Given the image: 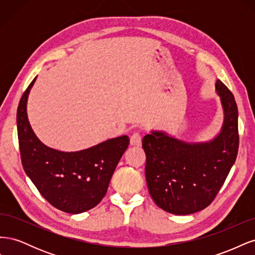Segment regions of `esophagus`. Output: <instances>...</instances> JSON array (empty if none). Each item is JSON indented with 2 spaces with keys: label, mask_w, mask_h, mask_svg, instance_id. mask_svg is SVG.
Wrapping results in <instances>:
<instances>
[{
  "label": "esophagus",
  "mask_w": 255,
  "mask_h": 255,
  "mask_svg": "<svg viewBox=\"0 0 255 255\" xmlns=\"http://www.w3.org/2000/svg\"><path fill=\"white\" fill-rule=\"evenodd\" d=\"M129 143L132 146H140L141 145V135L139 133H134L129 138Z\"/></svg>",
  "instance_id": "obj_1"
}]
</instances>
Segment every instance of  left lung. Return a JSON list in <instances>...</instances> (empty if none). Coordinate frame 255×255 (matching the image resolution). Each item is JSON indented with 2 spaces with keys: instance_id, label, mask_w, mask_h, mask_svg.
<instances>
[{
  "instance_id": "obj_1",
  "label": "left lung",
  "mask_w": 255,
  "mask_h": 255,
  "mask_svg": "<svg viewBox=\"0 0 255 255\" xmlns=\"http://www.w3.org/2000/svg\"><path fill=\"white\" fill-rule=\"evenodd\" d=\"M225 111L220 134L212 141L187 143L153 132L142 139L145 179L158 207L175 215L204 210L217 196L238 152V111L232 92L216 82Z\"/></svg>"
}]
</instances>
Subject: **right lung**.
Segmentation results:
<instances>
[{"label": "right lung", "instance_id": "1", "mask_svg": "<svg viewBox=\"0 0 255 255\" xmlns=\"http://www.w3.org/2000/svg\"><path fill=\"white\" fill-rule=\"evenodd\" d=\"M35 80L22 95L17 111L23 169L41 196L57 210L69 214L91 210L106 195L115 169L128 146V137L113 138L78 152H60L44 145L34 134L26 114Z\"/></svg>", "mask_w": 255, "mask_h": 255}]
</instances>
